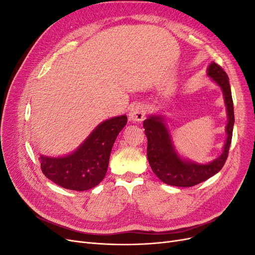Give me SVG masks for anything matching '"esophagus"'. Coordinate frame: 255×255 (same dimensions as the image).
Segmentation results:
<instances>
[{
    "instance_id": "1",
    "label": "esophagus",
    "mask_w": 255,
    "mask_h": 255,
    "mask_svg": "<svg viewBox=\"0 0 255 255\" xmlns=\"http://www.w3.org/2000/svg\"><path fill=\"white\" fill-rule=\"evenodd\" d=\"M145 109L142 104H135L128 112V119L132 122H140L144 119Z\"/></svg>"
}]
</instances>
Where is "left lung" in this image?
<instances>
[{"instance_id":"8db88e82","label":"left lung","mask_w":255,"mask_h":255,"mask_svg":"<svg viewBox=\"0 0 255 255\" xmlns=\"http://www.w3.org/2000/svg\"><path fill=\"white\" fill-rule=\"evenodd\" d=\"M206 75L221 89L227 109V138L217 158L210 163L199 164L181 155L175 148L171 130L163 114L148 115L143 121L144 132L148 138L146 156L150 167L161 182L171 186L191 187L202 183L218 173L228 158L234 127V107L229 78L223 69L214 61L208 65Z\"/></svg>"}]
</instances>
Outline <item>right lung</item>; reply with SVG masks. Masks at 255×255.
I'll use <instances>...</instances> for the list:
<instances>
[{"label":"right lung","mask_w":255,"mask_h":255,"mask_svg":"<svg viewBox=\"0 0 255 255\" xmlns=\"http://www.w3.org/2000/svg\"><path fill=\"white\" fill-rule=\"evenodd\" d=\"M127 122V115L101 122L78 148L65 155L40 154L43 174L66 189L84 191L96 187L104 179L114 142Z\"/></svg>","instance_id":"right-lung-1"}]
</instances>
